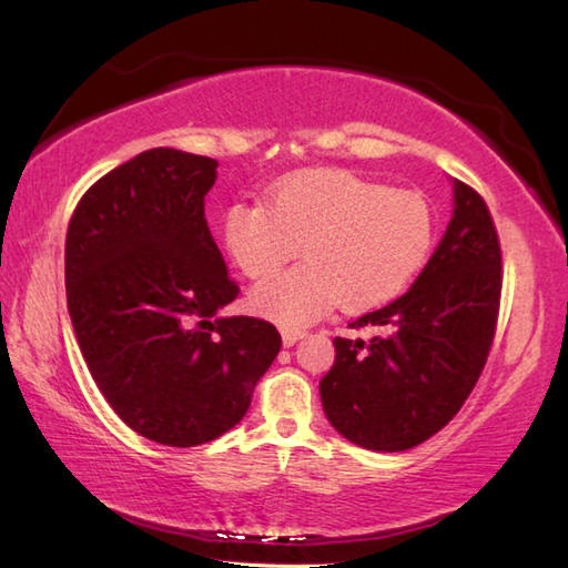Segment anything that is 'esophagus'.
<instances>
[{"instance_id":"34e87169","label":"esophagus","mask_w":568,"mask_h":568,"mask_svg":"<svg viewBox=\"0 0 568 568\" xmlns=\"http://www.w3.org/2000/svg\"><path fill=\"white\" fill-rule=\"evenodd\" d=\"M281 336H283V346H295L300 339H303L305 332H300V329H283Z\"/></svg>"}]
</instances>
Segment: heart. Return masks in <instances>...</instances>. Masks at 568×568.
Wrapping results in <instances>:
<instances>
[{
	"instance_id": "b5f03b06",
	"label": "heart",
	"mask_w": 568,
	"mask_h": 568,
	"mask_svg": "<svg viewBox=\"0 0 568 568\" xmlns=\"http://www.w3.org/2000/svg\"><path fill=\"white\" fill-rule=\"evenodd\" d=\"M222 241L251 281L275 275L303 246L305 265L251 293L258 315L303 327L336 303L368 312L400 295L429 258L434 214L419 192L327 168L281 180L265 204H229Z\"/></svg>"
}]
</instances>
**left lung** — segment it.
<instances>
[{"instance_id": "obj_1", "label": "left lung", "mask_w": 568, "mask_h": 568, "mask_svg": "<svg viewBox=\"0 0 568 568\" xmlns=\"http://www.w3.org/2000/svg\"><path fill=\"white\" fill-rule=\"evenodd\" d=\"M500 265L484 197L454 180L452 222L413 287L352 322L373 327V339H334L320 395L342 437L371 452H405L449 425L486 366Z\"/></svg>"}]
</instances>
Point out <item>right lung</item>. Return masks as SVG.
I'll return each mask as SVG.
<instances>
[{
    "mask_svg": "<svg viewBox=\"0 0 568 568\" xmlns=\"http://www.w3.org/2000/svg\"><path fill=\"white\" fill-rule=\"evenodd\" d=\"M207 155L151 149L100 178L65 236V293L84 364L141 437L197 446L239 425L281 352L256 317H220L236 283L204 220Z\"/></svg>",
    "mask_w": 568,
    "mask_h": 568,
    "instance_id": "add662e5",
    "label": "right lung"
}]
</instances>
